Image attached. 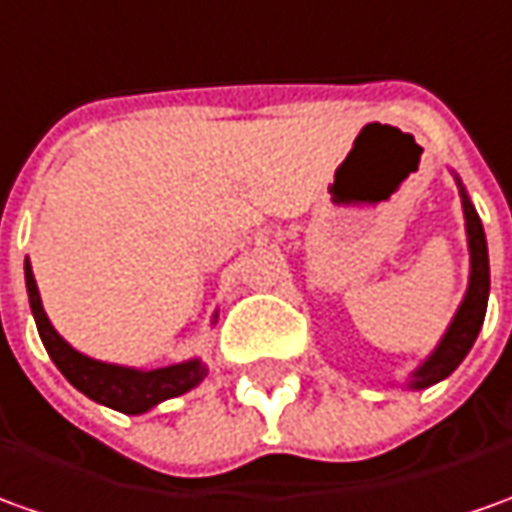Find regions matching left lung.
Wrapping results in <instances>:
<instances>
[{
	"instance_id": "obj_1",
	"label": "left lung",
	"mask_w": 512,
	"mask_h": 512,
	"mask_svg": "<svg viewBox=\"0 0 512 512\" xmlns=\"http://www.w3.org/2000/svg\"><path fill=\"white\" fill-rule=\"evenodd\" d=\"M460 184V182H457ZM462 210H465V229H468V249H471V283H468V294L462 300L460 311L454 316L451 328L446 330L443 342L437 344V350L431 353L412 375L409 387L423 389L443 381L448 375L460 367V361L468 356V350L474 347L476 336L485 322V311H488V291H490V266H488V241H485V229L476 215L474 204L468 201L465 190H462Z\"/></svg>"
}]
</instances>
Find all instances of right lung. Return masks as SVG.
I'll return each instance as SVG.
<instances>
[{
  "instance_id": "1",
  "label": "right lung",
  "mask_w": 512,
  "mask_h": 512,
  "mask_svg": "<svg viewBox=\"0 0 512 512\" xmlns=\"http://www.w3.org/2000/svg\"><path fill=\"white\" fill-rule=\"evenodd\" d=\"M24 283H27V297H30L33 316H36L41 342L55 361V367L64 373L66 381L75 389H81L86 398L103 403L109 409H117V412H125V415H142V412L154 409L156 403L198 387L201 378L207 375L201 361H184V364L159 367V370H131V367L103 364V361L83 356L78 350H72L50 325V319L41 308L30 260H24Z\"/></svg>"
}]
</instances>
